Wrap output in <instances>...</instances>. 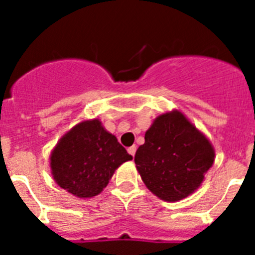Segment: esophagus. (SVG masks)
<instances>
[{
  "mask_svg": "<svg viewBox=\"0 0 255 255\" xmlns=\"http://www.w3.org/2000/svg\"><path fill=\"white\" fill-rule=\"evenodd\" d=\"M128 152H129L130 154H131L132 157H134V155H135V152H136V147H135V145H132V147H130L129 149H128Z\"/></svg>",
  "mask_w": 255,
  "mask_h": 255,
  "instance_id": "34e87169",
  "label": "esophagus"
}]
</instances>
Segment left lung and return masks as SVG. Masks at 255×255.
I'll return each instance as SVG.
<instances>
[{
  "label": "left lung",
  "instance_id": "left-lung-1",
  "mask_svg": "<svg viewBox=\"0 0 255 255\" xmlns=\"http://www.w3.org/2000/svg\"><path fill=\"white\" fill-rule=\"evenodd\" d=\"M135 153L136 170L148 189L166 202L193 194L215 162V148L182 112L155 117Z\"/></svg>",
  "mask_w": 255,
  "mask_h": 255
}]
</instances>
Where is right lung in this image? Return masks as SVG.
<instances>
[{
  "mask_svg": "<svg viewBox=\"0 0 255 255\" xmlns=\"http://www.w3.org/2000/svg\"><path fill=\"white\" fill-rule=\"evenodd\" d=\"M132 157L98 119L76 124L51 152V173L60 188L78 198L96 197L115 171Z\"/></svg>",
  "mask_w": 255,
  "mask_h": 255,
  "instance_id": "right-lung-1",
  "label": "right lung"
}]
</instances>
